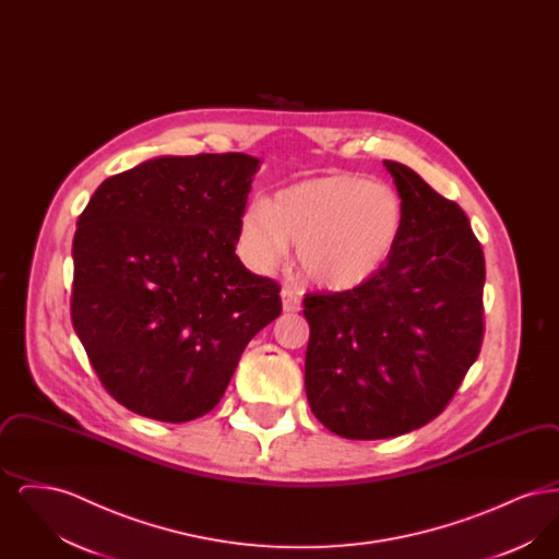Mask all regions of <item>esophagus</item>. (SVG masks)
<instances>
[{
  "mask_svg": "<svg viewBox=\"0 0 559 559\" xmlns=\"http://www.w3.org/2000/svg\"><path fill=\"white\" fill-rule=\"evenodd\" d=\"M281 297H283V310L285 312H299L301 310V299H299V295L289 289V287H285L283 292H281Z\"/></svg>",
  "mask_w": 559,
  "mask_h": 559,
  "instance_id": "34e87169",
  "label": "esophagus"
}]
</instances>
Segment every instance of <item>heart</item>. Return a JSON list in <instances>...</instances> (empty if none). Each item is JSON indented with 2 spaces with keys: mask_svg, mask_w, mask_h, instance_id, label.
I'll use <instances>...</instances> for the list:
<instances>
[{
  "mask_svg": "<svg viewBox=\"0 0 559 559\" xmlns=\"http://www.w3.org/2000/svg\"><path fill=\"white\" fill-rule=\"evenodd\" d=\"M404 217L394 188L352 174L322 176L281 188L270 203L251 201L240 213V247L258 272H272L293 242L312 285L349 292L392 258Z\"/></svg>",
  "mask_w": 559,
  "mask_h": 559,
  "instance_id": "heart-1",
  "label": "heart"
}]
</instances>
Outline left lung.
Returning a JSON list of instances; mask_svg holds the SVG:
<instances>
[{
  "instance_id": "8db88e82",
  "label": "left lung",
  "mask_w": 559,
  "mask_h": 559,
  "mask_svg": "<svg viewBox=\"0 0 559 559\" xmlns=\"http://www.w3.org/2000/svg\"><path fill=\"white\" fill-rule=\"evenodd\" d=\"M404 203L392 258L365 285L310 293L306 396L349 440L408 433L438 417L476 362L484 253L465 212L411 167L383 160Z\"/></svg>"
}]
</instances>
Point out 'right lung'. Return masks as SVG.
Returning <instances> with one entry per match:
<instances>
[{
  "instance_id": "obj_1",
  "label": "right lung",
  "mask_w": 559,
  "mask_h": 559,
  "mask_svg": "<svg viewBox=\"0 0 559 559\" xmlns=\"http://www.w3.org/2000/svg\"><path fill=\"white\" fill-rule=\"evenodd\" d=\"M260 160L163 155L96 188L73 239L71 319L108 394L185 424L224 396L281 287L235 253Z\"/></svg>"
}]
</instances>
